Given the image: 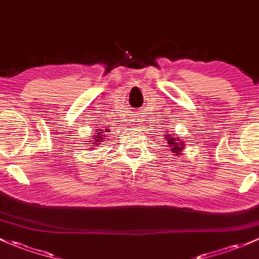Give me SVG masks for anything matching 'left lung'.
Returning <instances> with one entry per match:
<instances>
[{"label":"left lung","instance_id":"1","mask_svg":"<svg viewBox=\"0 0 259 259\" xmlns=\"http://www.w3.org/2000/svg\"><path fill=\"white\" fill-rule=\"evenodd\" d=\"M164 139L167 141V148H170V150L174 152L172 155L179 156L181 155V152L185 149V143L184 140H180V137L175 133H165Z\"/></svg>","mask_w":259,"mask_h":259}]
</instances>
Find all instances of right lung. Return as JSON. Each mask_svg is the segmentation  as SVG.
Masks as SVG:
<instances>
[{"label": "right lung", "mask_w": 259, "mask_h": 259, "mask_svg": "<svg viewBox=\"0 0 259 259\" xmlns=\"http://www.w3.org/2000/svg\"><path fill=\"white\" fill-rule=\"evenodd\" d=\"M108 130L109 129H105V132L109 133ZM105 137H107V134H104V132H103V130H97V133H94L93 137H91L92 139H93V140H92L91 143H89V141H88V143L91 144V145H89V146H91V148H88V149H92V148H95V146L102 145L103 141H104L105 139H107Z\"/></svg>", "instance_id": "right-lung-1"}]
</instances>
